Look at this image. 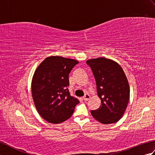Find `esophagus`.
I'll list each match as a JSON object with an SVG mask.
<instances>
[{"mask_svg":"<svg viewBox=\"0 0 155 155\" xmlns=\"http://www.w3.org/2000/svg\"><path fill=\"white\" fill-rule=\"evenodd\" d=\"M90 98H91V97H90L89 94H85L84 96L83 97V99L85 101H87L89 100Z\"/></svg>","mask_w":155,"mask_h":155,"instance_id":"obj_1","label":"esophagus"}]
</instances>
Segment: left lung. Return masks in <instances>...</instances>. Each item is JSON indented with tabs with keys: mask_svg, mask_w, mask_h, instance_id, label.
<instances>
[{
	"mask_svg": "<svg viewBox=\"0 0 155 155\" xmlns=\"http://www.w3.org/2000/svg\"><path fill=\"white\" fill-rule=\"evenodd\" d=\"M87 64L95 78L101 105L91 110L93 117L103 124L117 123L123 116L130 98V87L123 68L110 59H90Z\"/></svg>",
	"mask_w": 155,
	"mask_h": 155,
	"instance_id": "obj_1",
	"label": "left lung"
}]
</instances>
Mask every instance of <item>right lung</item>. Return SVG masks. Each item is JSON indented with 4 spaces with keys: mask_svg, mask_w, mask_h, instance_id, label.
I'll return each instance as SVG.
<instances>
[{
    "mask_svg": "<svg viewBox=\"0 0 155 155\" xmlns=\"http://www.w3.org/2000/svg\"><path fill=\"white\" fill-rule=\"evenodd\" d=\"M78 63L74 59L51 56L36 69L31 84L32 98L38 113L48 123L68 119L79 103L68 89V74Z\"/></svg>",
    "mask_w": 155,
    "mask_h": 155,
    "instance_id": "obj_1",
    "label": "right lung"
}]
</instances>
